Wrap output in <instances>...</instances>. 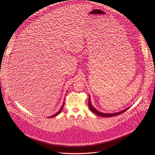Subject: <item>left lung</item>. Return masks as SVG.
I'll use <instances>...</instances> for the list:
<instances>
[{
  "instance_id": "obj_1",
  "label": "left lung",
  "mask_w": 155,
  "mask_h": 155,
  "mask_svg": "<svg viewBox=\"0 0 155 155\" xmlns=\"http://www.w3.org/2000/svg\"><path fill=\"white\" fill-rule=\"evenodd\" d=\"M88 106L90 110L92 111L94 113L99 115L100 116L102 117H111V116H115L117 115H119L124 112H125V111L127 110L128 109H130V107H128L127 109H125V110L119 111V112H116V113H103V112H100L98 110H97V109H95L92 105L91 103V99H90V97H89V101H88Z\"/></svg>"
}]
</instances>
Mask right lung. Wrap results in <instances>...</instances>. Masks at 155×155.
Returning a JSON list of instances; mask_svg holds the SVG:
<instances>
[{
  "label": "right lung",
  "instance_id": "obj_1",
  "mask_svg": "<svg viewBox=\"0 0 155 155\" xmlns=\"http://www.w3.org/2000/svg\"><path fill=\"white\" fill-rule=\"evenodd\" d=\"M64 102L63 103V106H62V107H61V108L60 109V110L58 111L57 113H55V114H52V116H49V117H54V116H57V115H58L60 113H61V111H62V110H63V107H64Z\"/></svg>",
  "mask_w": 155,
  "mask_h": 155
}]
</instances>
